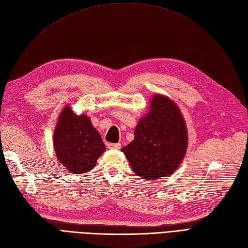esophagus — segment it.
Wrapping results in <instances>:
<instances>
[{"instance_id":"obj_1","label":"esophagus","mask_w":248,"mask_h":248,"mask_svg":"<svg viewBox=\"0 0 248 248\" xmlns=\"http://www.w3.org/2000/svg\"><path fill=\"white\" fill-rule=\"evenodd\" d=\"M107 146H108V149H117V150L121 149V144H114V142H108Z\"/></svg>"}]
</instances>
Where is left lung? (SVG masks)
I'll use <instances>...</instances> for the list:
<instances>
[{
	"mask_svg": "<svg viewBox=\"0 0 248 248\" xmlns=\"http://www.w3.org/2000/svg\"><path fill=\"white\" fill-rule=\"evenodd\" d=\"M148 115L140 118L134 140L121 149L132 170L147 180L171 175L182 162L188 136L177 104L156 94Z\"/></svg>",
	"mask_w": 248,
	"mask_h": 248,
	"instance_id": "8db88e82",
	"label": "left lung"
}]
</instances>
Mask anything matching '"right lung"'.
<instances>
[{
	"label": "right lung",
	"mask_w": 248,
	"mask_h": 248,
	"mask_svg": "<svg viewBox=\"0 0 248 248\" xmlns=\"http://www.w3.org/2000/svg\"><path fill=\"white\" fill-rule=\"evenodd\" d=\"M58 160L73 174H85L94 169L106 151L99 132L86 115L78 116L66 106L59 116L54 133Z\"/></svg>",
	"instance_id": "1"
}]
</instances>
